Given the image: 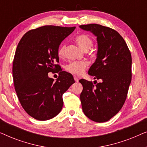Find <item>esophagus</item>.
Segmentation results:
<instances>
[{
	"label": "esophagus",
	"instance_id": "1",
	"mask_svg": "<svg viewBox=\"0 0 147 147\" xmlns=\"http://www.w3.org/2000/svg\"><path fill=\"white\" fill-rule=\"evenodd\" d=\"M74 80H75L76 82H78V81H79V79H78V78L76 77V76H74Z\"/></svg>",
	"mask_w": 147,
	"mask_h": 147
}]
</instances>
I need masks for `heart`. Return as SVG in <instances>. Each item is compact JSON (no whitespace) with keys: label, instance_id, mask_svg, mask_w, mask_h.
Listing matches in <instances>:
<instances>
[{"label":"heart","instance_id":"1","mask_svg":"<svg viewBox=\"0 0 147 147\" xmlns=\"http://www.w3.org/2000/svg\"><path fill=\"white\" fill-rule=\"evenodd\" d=\"M75 41L78 46L84 51H87L93 45V40L90 37L82 34L76 37ZM65 45H61L59 47L57 54L59 57H63L65 51ZM88 66V63L84 61H74L70 62L65 66V69L68 72L74 75L80 76L84 73Z\"/></svg>","mask_w":147,"mask_h":147}]
</instances>
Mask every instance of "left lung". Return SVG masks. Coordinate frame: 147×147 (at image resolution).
Returning a JSON list of instances; mask_svg holds the SVG:
<instances>
[{"instance_id":"obj_1","label":"left lung","mask_w":147,"mask_h":147,"mask_svg":"<svg viewBox=\"0 0 147 147\" xmlns=\"http://www.w3.org/2000/svg\"><path fill=\"white\" fill-rule=\"evenodd\" d=\"M80 28L97 37V56L88 74L100 80L95 86L84 79L79 81L83 86L80 94L82 110L90 120L104 122L120 111L126 100L132 78L131 54L115 30L98 24Z\"/></svg>"}]
</instances>
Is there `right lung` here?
Here are the masks:
<instances>
[{
	"label": "right lung",
	"instance_id": "add662e5",
	"mask_svg": "<svg viewBox=\"0 0 147 147\" xmlns=\"http://www.w3.org/2000/svg\"><path fill=\"white\" fill-rule=\"evenodd\" d=\"M75 29L43 26L27 32L18 44L13 64L15 91L23 109L36 120L57 116L63 105V94L75 82L56 64L60 44ZM56 71L59 77L55 82L48 73Z\"/></svg>",
	"mask_w": 147,
	"mask_h": 147
}]
</instances>
